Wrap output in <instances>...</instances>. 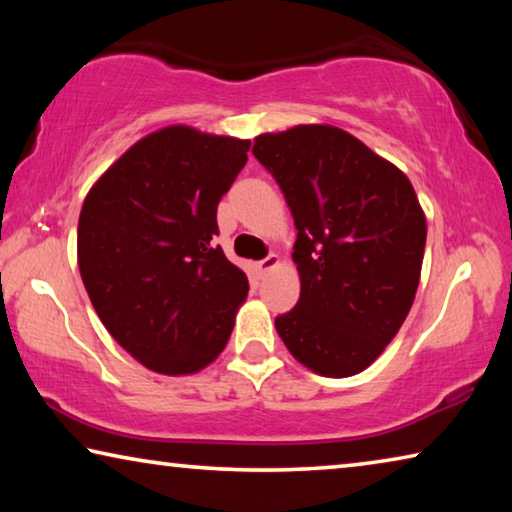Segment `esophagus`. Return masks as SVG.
<instances>
[{
	"label": "esophagus",
	"instance_id": "34e87169",
	"mask_svg": "<svg viewBox=\"0 0 512 512\" xmlns=\"http://www.w3.org/2000/svg\"><path fill=\"white\" fill-rule=\"evenodd\" d=\"M277 262H280V259H277V255L275 253H268L264 259H262V262H259L257 264V268H259V273H262V275H266L268 271H273V268L277 266Z\"/></svg>",
	"mask_w": 512,
	"mask_h": 512
}]
</instances>
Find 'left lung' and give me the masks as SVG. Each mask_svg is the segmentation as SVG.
<instances>
[{"label": "left lung", "instance_id": "left-lung-1", "mask_svg": "<svg viewBox=\"0 0 512 512\" xmlns=\"http://www.w3.org/2000/svg\"><path fill=\"white\" fill-rule=\"evenodd\" d=\"M296 223L300 300L275 329L302 366L325 377L368 368L413 305L427 221L391 162L334 126L255 137Z\"/></svg>", "mask_w": 512, "mask_h": 512}]
</instances>
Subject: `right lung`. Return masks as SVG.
I'll return each instance as SVG.
<instances>
[{"instance_id": "1", "label": "right lung", "mask_w": 512, "mask_h": 512, "mask_svg": "<svg viewBox=\"0 0 512 512\" xmlns=\"http://www.w3.org/2000/svg\"><path fill=\"white\" fill-rule=\"evenodd\" d=\"M248 149V140L162 128L121 155L85 198V291L112 339L149 370L196 372L230 339L248 277L214 244L216 207Z\"/></svg>"}]
</instances>
